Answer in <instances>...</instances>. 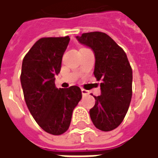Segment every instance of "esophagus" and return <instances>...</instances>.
Segmentation results:
<instances>
[{"instance_id": "obj_1", "label": "esophagus", "mask_w": 158, "mask_h": 158, "mask_svg": "<svg viewBox=\"0 0 158 158\" xmlns=\"http://www.w3.org/2000/svg\"><path fill=\"white\" fill-rule=\"evenodd\" d=\"M81 94H82V96H88L89 93V91H88V90H86V89H81Z\"/></svg>"}]
</instances>
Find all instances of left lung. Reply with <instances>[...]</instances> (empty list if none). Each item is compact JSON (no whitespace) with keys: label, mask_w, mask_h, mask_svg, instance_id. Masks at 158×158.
<instances>
[{"label":"left lung","mask_w":158,"mask_h":158,"mask_svg":"<svg viewBox=\"0 0 158 158\" xmlns=\"http://www.w3.org/2000/svg\"><path fill=\"white\" fill-rule=\"evenodd\" d=\"M77 39L95 53L94 76L102 81L101 95L94 96L96 103L89 110L90 118L98 130L113 131L121 124L131 103V64L123 49L105 33H84Z\"/></svg>","instance_id":"obj_1"}]
</instances>
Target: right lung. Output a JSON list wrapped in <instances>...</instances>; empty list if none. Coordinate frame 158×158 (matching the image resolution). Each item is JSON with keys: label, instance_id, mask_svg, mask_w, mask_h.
Masks as SVG:
<instances>
[{"label": "right lung", "instance_id": "1", "mask_svg": "<svg viewBox=\"0 0 158 158\" xmlns=\"http://www.w3.org/2000/svg\"><path fill=\"white\" fill-rule=\"evenodd\" d=\"M69 40V36L41 38L22 61L21 83L28 110L43 131L56 136L68 131L81 99L79 87L57 89L55 84Z\"/></svg>", "mask_w": 158, "mask_h": 158}]
</instances>
